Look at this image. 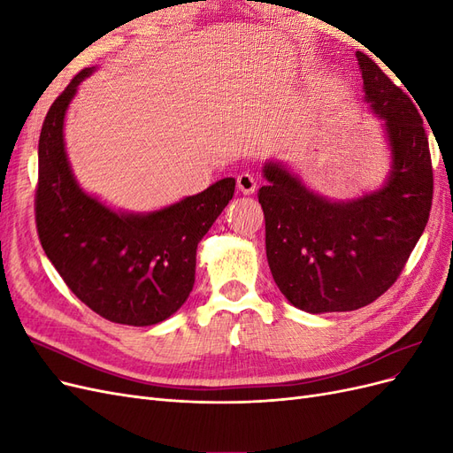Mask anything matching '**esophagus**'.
Masks as SVG:
<instances>
[{"label":"esophagus","instance_id":"1","mask_svg":"<svg viewBox=\"0 0 453 453\" xmlns=\"http://www.w3.org/2000/svg\"><path fill=\"white\" fill-rule=\"evenodd\" d=\"M236 183H238V188L242 190L243 195H253L255 190H257V180H255V177H253L251 173H248V172L240 173Z\"/></svg>","mask_w":453,"mask_h":453}]
</instances>
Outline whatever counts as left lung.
I'll return each instance as SVG.
<instances>
[{
	"instance_id": "obj_1",
	"label": "left lung",
	"mask_w": 453,
	"mask_h": 453,
	"mask_svg": "<svg viewBox=\"0 0 453 453\" xmlns=\"http://www.w3.org/2000/svg\"><path fill=\"white\" fill-rule=\"evenodd\" d=\"M365 100L386 120L393 150L388 185L351 202L310 193L280 164L258 188L272 276L289 303L310 313L359 310L386 293L416 248L433 203L429 135L412 98L357 52Z\"/></svg>"
}]
</instances>
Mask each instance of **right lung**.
Here are the masks:
<instances>
[{"label":"right lung","instance_id":"1","mask_svg":"<svg viewBox=\"0 0 453 453\" xmlns=\"http://www.w3.org/2000/svg\"><path fill=\"white\" fill-rule=\"evenodd\" d=\"M81 70L52 102L39 135L35 226L70 291L104 319L147 326L168 319L195 285L198 242L234 195L232 177L149 215L105 208L75 183L64 150V115Z\"/></svg>","mask_w":453,"mask_h":453}]
</instances>
